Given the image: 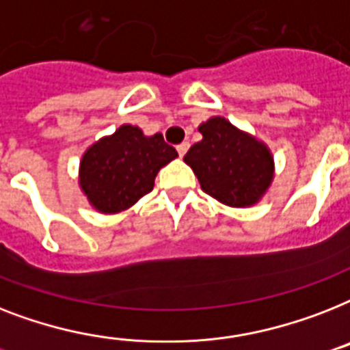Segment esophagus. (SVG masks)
I'll list each match as a JSON object with an SVG mask.
<instances>
[{"instance_id":"1","label":"esophagus","mask_w":350,"mask_h":350,"mask_svg":"<svg viewBox=\"0 0 350 350\" xmlns=\"http://www.w3.org/2000/svg\"><path fill=\"white\" fill-rule=\"evenodd\" d=\"M189 147H190L189 142H183V144H180V146L176 147V149H178V154H180L181 158H183L185 152H187V150H189Z\"/></svg>"}]
</instances>
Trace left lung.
Returning a JSON list of instances; mask_svg holds the SVG:
<instances>
[{
	"instance_id": "8db88e82",
	"label": "left lung",
	"mask_w": 350,
	"mask_h": 350,
	"mask_svg": "<svg viewBox=\"0 0 350 350\" xmlns=\"http://www.w3.org/2000/svg\"><path fill=\"white\" fill-rule=\"evenodd\" d=\"M198 129L203 140L190 147L183 161L203 192L234 208L257 204L275 178L269 147L224 116H212Z\"/></svg>"
}]
</instances>
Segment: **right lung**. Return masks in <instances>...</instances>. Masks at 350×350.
I'll return each instance as SVG.
<instances>
[{"label":"right lung","instance_id":"obj_1","mask_svg":"<svg viewBox=\"0 0 350 350\" xmlns=\"http://www.w3.org/2000/svg\"><path fill=\"white\" fill-rule=\"evenodd\" d=\"M178 158L172 146L156 133L124 124L88 147L79 165V185L100 214H118L149 194L161 167Z\"/></svg>","mask_w":350,"mask_h":350}]
</instances>
